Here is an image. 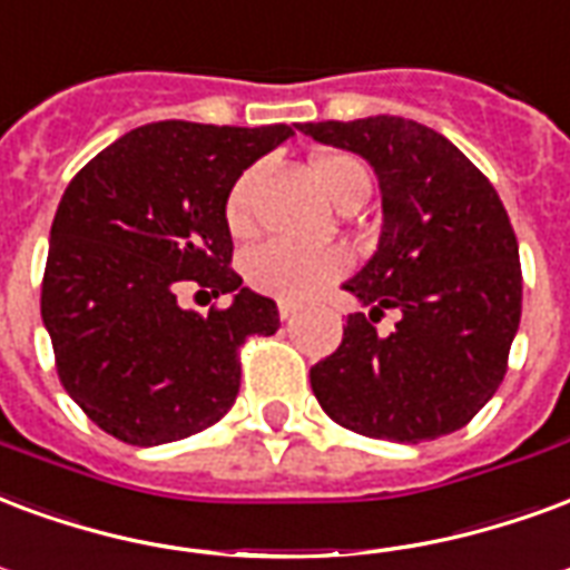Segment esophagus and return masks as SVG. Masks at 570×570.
Instances as JSON below:
<instances>
[{
  "label": "esophagus",
  "instance_id": "esophagus-1",
  "mask_svg": "<svg viewBox=\"0 0 570 570\" xmlns=\"http://www.w3.org/2000/svg\"><path fill=\"white\" fill-rule=\"evenodd\" d=\"M277 314H281V320H293L298 314V305H293V302H281V305H277Z\"/></svg>",
  "mask_w": 570,
  "mask_h": 570
}]
</instances>
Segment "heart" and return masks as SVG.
<instances>
[{
    "mask_svg": "<svg viewBox=\"0 0 570 570\" xmlns=\"http://www.w3.org/2000/svg\"><path fill=\"white\" fill-rule=\"evenodd\" d=\"M314 175L328 199L338 205L347 193L368 187V171L356 156L350 154H323L314 159ZM253 180L256 168H244L235 184L226 193V226L232 232H247L253 223ZM350 268L347 250L341 247H320V250H302L293 244L268 242L253 247L244 256V277L253 289L281 302H307L320 289H326L332 281Z\"/></svg>",
    "mask_w": 570,
    "mask_h": 570,
    "instance_id": "1",
    "label": "heart"
}]
</instances>
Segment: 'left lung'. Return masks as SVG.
I'll return each instance as SVG.
<instances>
[{
  "label": "left lung",
  "mask_w": 570,
  "mask_h": 570,
  "mask_svg": "<svg viewBox=\"0 0 570 570\" xmlns=\"http://www.w3.org/2000/svg\"><path fill=\"white\" fill-rule=\"evenodd\" d=\"M368 159L383 196L381 244L344 284L371 305L311 368L320 407L350 432L420 444L450 435L495 395L520 326L517 235L489 178L444 135L404 117L298 124ZM403 314L390 336L373 323Z\"/></svg>",
  "instance_id": "obj_1"
}]
</instances>
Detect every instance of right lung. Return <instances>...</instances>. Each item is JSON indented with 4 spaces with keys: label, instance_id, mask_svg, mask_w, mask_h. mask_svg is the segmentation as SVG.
Here are the masks:
<instances>
[{
    "label": "right lung",
    "instance_id": "right-lung-1",
    "mask_svg": "<svg viewBox=\"0 0 570 570\" xmlns=\"http://www.w3.org/2000/svg\"><path fill=\"white\" fill-rule=\"evenodd\" d=\"M293 126H138L71 178L50 226L41 281L57 374L102 432L135 446L196 435L242 386V347L274 335L277 305L229 268L226 193ZM232 292L208 318L177 293Z\"/></svg>",
    "mask_w": 570,
    "mask_h": 570
}]
</instances>
